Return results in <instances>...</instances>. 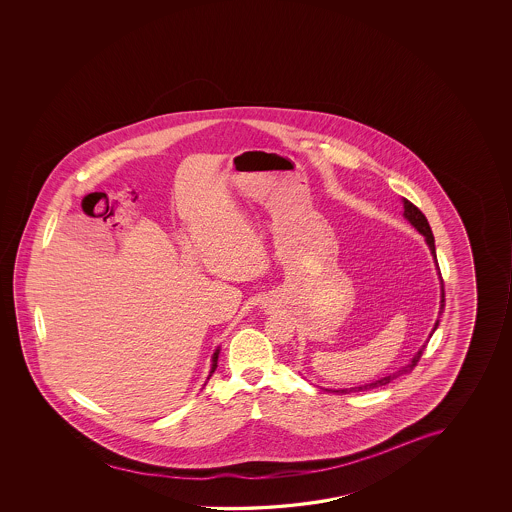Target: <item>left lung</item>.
<instances>
[{
	"label": "left lung",
	"instance_id": "1",
	"mask_svg": "<svg viewBox=\"0 0 512 512\" xmlns=\"http://www.w3.org/2000/svg\"><path fill=\"white\" fill-rule=\"evenodd\" d=\"M403 216L405 218L409 219L411 221L412 227L416 228L418 230L419 234L425 235V241H427L428 248H430V252H432V255H434V260H436V266L437 269H439V264H437V257H436V244H434V235H432V228H430V225H428L427 218H425V214L421 212V210L414 205V203L409 202V200H405L403 198ZM439 277H441V271H439ZM444 310V284H443V277H441V307H439V316L443 314ZM439 327V319L436 321V325H434V330L430 332V336H428V339L432 337V334L436 332V328ZM427 339V343H428ZM425 348H427V344H423L421 348H419V352L412 357V361L409 362V364H405L400 371H396V373H393V375H387V377L380 378V380H375V382H371V384H364V386L359 387H350V389H337V391H334V393H341V394H350V393H359V391H369V389H375V387H382L386 386V384H389L391 380H394V378L402 377V375H407V373H411L412 369L416 368L418 366L419 359H421V355H423V352H425Z\"/></svg>",
	"mask_w": 512,
	"mask_h": 512
}]
</instances>
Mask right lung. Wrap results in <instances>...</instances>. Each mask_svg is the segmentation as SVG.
<instances>
[{"mask_svg": "<svg viewBox=\"0 0 512 512\" xmlns=\"http://www.w3.org/2000/svg\"><path fill=\"white\" fill-rule=\"evenodd\" d=\"M218 355L219 350H216V352H214V355H212V368H210L209 377H212V373H214V371H216V368H218Z\"/></svg>", "mask_w": 512, "mask_h": 512, "instance_id": "add662e5", "label": "right lung"}]
</instances>
